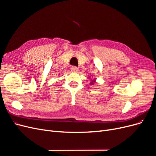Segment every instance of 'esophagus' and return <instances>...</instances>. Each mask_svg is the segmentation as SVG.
Here are the masks:
<instances>
[{
	"mask_svg": "<svg viewBox=\"0 0 156 156\" xmlns=\"http://www.w3.org/2000/svg\"><path fill=\"white\" fill-rule=\"evenodd\" d=\"M71 70H72L73 72H77L79 71V68L76 66H72L71 68Z\"/></svg>",
	"mask_w": 156,
	"mask_h": 156,
	"instance_id": "esophagus-1",
	"label": "esophagus"
}]
</instances>
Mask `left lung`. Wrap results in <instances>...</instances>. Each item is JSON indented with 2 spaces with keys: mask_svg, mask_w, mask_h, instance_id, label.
Returning <instances> with one entry per match:
<instances>
[{
  "mask_svg": "<svg viewBox=\"0 0 156 156\" xmlns=\"http://www.w3.org/2000/svg\"><path fill=\"white\" fill-rule=\"evenodd\" d=\"M94 83V82H92V83H91V84H92V83Z\"/></svg>",
  "mask_w": 156,
  "mask_h": 156,
  "instance_id": "left-lung-1",
  "label": "left lung"
}]
</instances>
